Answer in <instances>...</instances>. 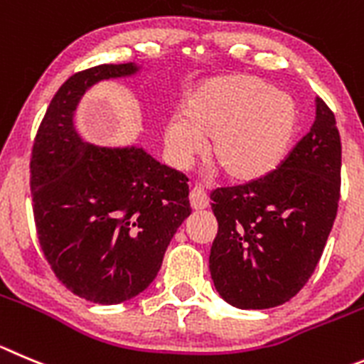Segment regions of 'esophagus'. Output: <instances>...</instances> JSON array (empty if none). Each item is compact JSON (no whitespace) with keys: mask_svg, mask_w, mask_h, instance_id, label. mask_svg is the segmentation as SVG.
I'll return each mask as SVG.
<instances>
[{"mask_svg":"<svg viewBox=\"0 0 364 364\" xmlns=\"http://www.w3.org/2000/svg\"><path fill=\"white\" fill-rule=\"evenodd\" d=\"M190 206L192 210H205L208 206V198L201 188L190 190Z\"/></svg>","mask_w":364,"mask_h":364,"instance_id":"34e87169","label":"esophagus"}]
</instances>
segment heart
<instances>
[{"instance_id": "obj_1", "label": "heart", "mask_w": 364, "mask_h": 364, "mask_svg": "<svg viewBox=\"0 0 364 364\" xmlns=\"http://www.w3.org/2000/svg\"><path fill=\"white\" fill-rule=\"evenodd\" d=\"M181 113L166 118L163 145L176 168L205 151L233 181H259L289 154L300 109L287 93L253 75H223L186 91Z\"/></svg>"}]
</instances>
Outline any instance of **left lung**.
<instances>
[{"label": "left lung", "mask_w": 364, "mask_h": 364, "mask_svg": "<svg viewBox=\"0 0 364 364\" xmlns=\"http://www.w3.org/2000/svg\"><path fill=\"white\" fill-rule=\"evenodd\" d=\"M341 140L316 98L311 131L267 178L212 192L219 230L210 273L224 301L271 309L289 301L320 262L338 213Z\"/></svg>", "instance_id": "obj_1"}]
</instances>
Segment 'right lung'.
<instances>
[{
	"mask_svg": "<svg viewBox=\"0 0 364 364\" xmlns=\"http://www.w3.org/2000/svg\"><path fill=\"white\" fill-rule=\"evenodd\" d=\"M147 68L102 64L71 75L50 102L30 161L33 217L44 257L77 296L117 305L144 293L192 213L186 178L140 145L104 147L75 127L84 95Z\"/></svg>",
	"mask_w": 364,
	"mask_h": 364,
	"instance_id": "obj_1",
	"label": "right lung"
}]
</instances>
